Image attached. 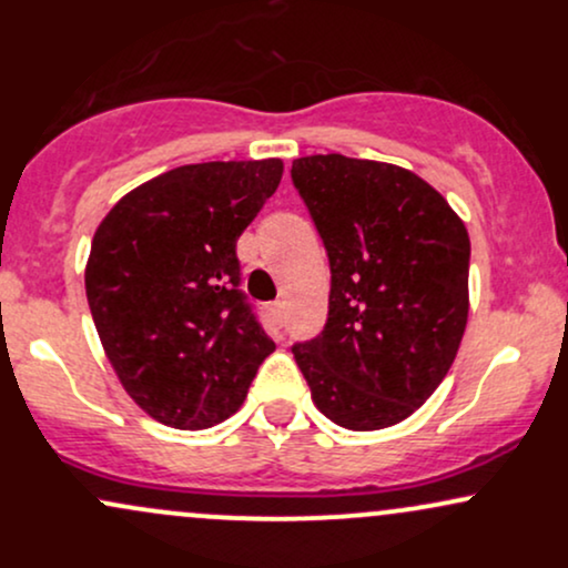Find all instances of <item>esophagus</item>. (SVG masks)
<instances>
[{
	"label": "esophagus",
	"instance_id": "obj_1",
	"mask_svg": "<svg viewBox=\"0 0 568 568\" xmlns=\"http://www.w3.org/2000/svg\"><path fill=\"white\" fill-rule=\"evenodd\" d=\"M270 312H272V317H275L277 323H283L285 321V302H275L270 306Z\"/></svg>",
	"mask_w": 568,
	"mask_h": 568
}]
</instances>
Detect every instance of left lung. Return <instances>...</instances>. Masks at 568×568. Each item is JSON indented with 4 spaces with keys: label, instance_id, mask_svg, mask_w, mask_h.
I'll return each instance as SVG.
<instances>
[{
    "label": "left lung",
    "instance_id": "obj_1",
    "mask_svg": "<svg viewBox=\"0 0 568 568\" xmlns=\"http://www.w3.org/2000/svg\"><path fill=\"white\" fill-rule=\"evenodd\" d=\"M291 179L331 262L328 323L293 357L338 427H393L438 389L465 336V221L389 162L312 154L293 160Z\"/></svg>",
    "mask_w": 568,
    "mask_h": 568
}]
</instances>
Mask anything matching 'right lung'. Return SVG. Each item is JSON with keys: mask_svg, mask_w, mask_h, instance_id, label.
<instances>
[{"mask_svg": "<svg viewBox=\"0 0 568 568\" xmlns=\"http://www.w3.org/2000/svg\"><path fill=\"white\" fill-rule=\"evenodd\" d=\"M283 179V160L181 165L98 224L84 291L116 379L141 410L207 429L243 406L275 342L237 291L234 245Z\"/></svg>", "mask_w": 568, "mask_h": 568, "instance_id": "1", "label": "right lung"}]
</instances>
